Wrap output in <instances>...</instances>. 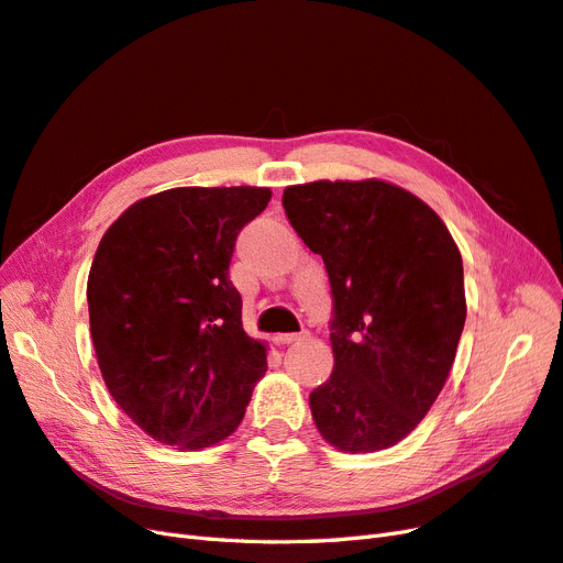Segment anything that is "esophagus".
<instances>
[{
  "instance_id": "1",
  "label": "esophagus",
  "mask_w": 563,
  "mask_h": 563,
  "mask_svg": "<svg viewBox=\"0 0 563 563\" xmlns=\"http://www.w3.org/2000/svg\"><path fill=\"white\" fill-rule=\"evenodd\" d=\"M300 338H305V333H279L275 340L279 345H291V343H298Z\"/></svg>"
}]
</instances>
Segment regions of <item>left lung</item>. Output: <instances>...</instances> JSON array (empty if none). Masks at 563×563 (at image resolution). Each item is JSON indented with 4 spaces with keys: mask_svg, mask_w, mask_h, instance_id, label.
<instances>
[{
    "mask_svg": "<svg viewBox=\"0 0 563 563\" xmlns=\"http://www.w3.org/2000/svg\"><path fill=\"white\" fill-rule=\"evenodd\" d=\"M284 211L329 272L333 373L310 395L345 453L395 446L444 387L465 327L463 258L428 203L383 180L286 187Z\"/></svg>",
    "mask_w": 563,
    "mask_h": 563,
    "instance_id": "1",
    "label": "left lung"
}]
</instances>
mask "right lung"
<instances>
[{
	"label": "right lung",
	"mask_w": 563,
	"mask_h": 563,
	"mask_svg": "<svg viewBox=\"0 0 563 563\" xmlns=\"http://www.w3.org/2000/svg\"><path fill=\"white\" fill-rule=\"evenodd\" d=\"M267 187H176L135 201L98 244L87 300L110 395L152 439L207 449L242 422L265 345L230 282L236 234Z\"/></svg>",
	"instance_id": "add662e5"
}]
</instances>
